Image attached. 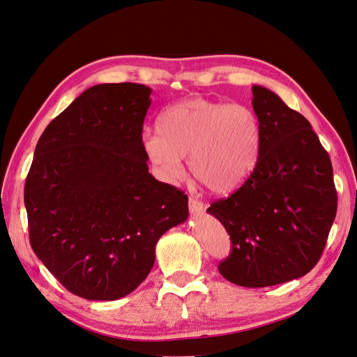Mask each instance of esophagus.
I'll list each match as a JSON object with an SVG mask.
<instances>
[{"label":"esophagus","instance_id":"34e87169","mask_svg":"<svg viewBox=\"0 0 357 357\" xmlns=\"http://www.w3.org/2000/svg\"><path fill=\"white\" fill-rule=\"evenodd\" d=\"M188 208H190L191 215H194V216L202 215L204 212V204L200 200L194 199V197H190V199H188Z\"/></svg>","mask_w":357,"mask_h":357}]
</instances>
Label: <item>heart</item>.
I'll return each mask as SVG.
<instances>
[{"label": "heart", "instance_id": "heart-1", "mask_svg": "<svg viewBox=\"0 0 357 357\" xmlns=\"http://www.w3.org/2000/svg\"><path fill=\"white\" fill-rule=\"evenodd\" d=\"M260 144L256 114L241 104H223L202 97L167 107L157 132H145L142 150L167 182L183 175L188 158L194 179L215 194L241 187L252 174Z\"/></svg>", "mask_w": 357, "mask_h": 357}]
</instances>
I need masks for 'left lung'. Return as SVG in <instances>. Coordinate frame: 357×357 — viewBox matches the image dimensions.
Returning a JSON list of instances; mask_svg holds the SVG:
<instances>
[{
  "label": "left lung",
  "instance_id": "8db88e82",
  "mask_svg": "<svg viewBox=\"0 0 357 357\" xmlns=\"http://www.w3.org/2000/svg\"><path fill=\"white\" fill-rule=\"evenodd\" d=\"M260 144L252 175L207 208L225 227L231 255L219 272L232 284H284L319 261L337 213L333 165L307 119L253 85Z\"/></svg>",
  "mask_w": 357,
  "mask_h": 357
}]
</instances>
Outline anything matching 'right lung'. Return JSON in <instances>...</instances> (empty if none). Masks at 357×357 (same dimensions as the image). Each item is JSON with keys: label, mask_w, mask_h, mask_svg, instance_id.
I'll use <instances>...</instances> for the list:
<instances>
[{"label": "right lung", "mask_w": 357, "mask_h": 357, "mask_svg": "<svg viewBox=\"0 0 357 357\" xmlns=\"http://www.w3.org/2000/svg\"><path fill=\"white\" fill-rule=\"evenodd\" d=\"M151 89L84 91L39 138L26 176L32 250L75 296L112 301L147 278L158 238L188 218V197L157 181L142 150Z\"/></svg>", "instance_id": "right-lung-1"}]
</instances>
